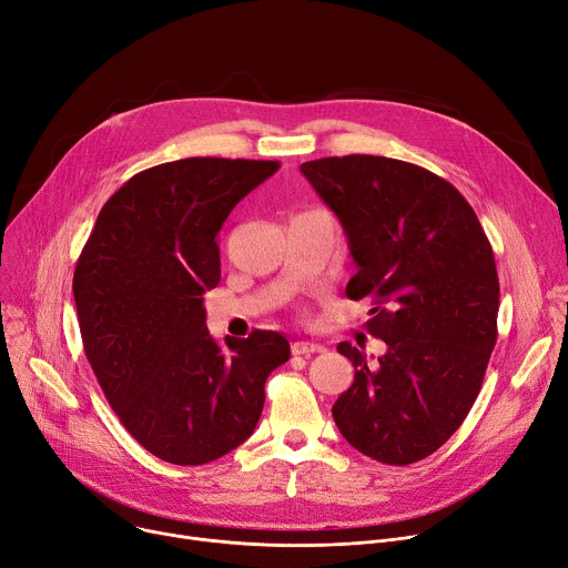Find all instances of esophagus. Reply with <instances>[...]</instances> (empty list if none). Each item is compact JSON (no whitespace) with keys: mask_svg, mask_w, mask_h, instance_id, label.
I'll return each mask as SVG.
<instances>
[{"mask_svg":"<svg viewBox=\"0 0 568 568\" xmlns=\"http://www.w3.org/2000/svg\"><path fill=\"white\" fill-rule=\"evenodd\" d=\"M291 351H293V355H305V357H310V355H314V353H323L325 346L314 344V342H295V344L291 346Z\"/></svg>","mask_w":568,"mask_h":568,"instance_id":"esophagus-1","label":"esophagus"}]
</instances>
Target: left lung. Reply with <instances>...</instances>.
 <instances>
[{
	"instance_id": "obj_1",
	"label": "left lung",
	"mask_w": 568,
	"mask_h": 568,
	"mask_svg": "<svg viewBox=\"0 0 568 568\" xmlns=\"http://www.w3.org/2000/svg\"><path fill=\"white\" fill-rule=\"evenodd\" d=\"M344 226L357 273L351 300H374L366 329L387 344L372 362L342 342L353 385L332 406L364 456L408 465L440 449L468 417L497 339L499 282L465 196L424 166L344 155L300 164Z\"/></svg>"
}]
</instances>
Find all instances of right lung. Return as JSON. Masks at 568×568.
<instances>
[{"label": "right lung", "instance_id": "add662e5", "mask_svg": "<svg viewBox=\"0 0 568 568\" xmlns=\"http://www.w3.org/2000/svg\"><path fill=\"white\" fill-rule=\"evenodd\" d=\"M275 160L185 158L132 176L98 213L73 295L84 353L112 410L144 449L204 465L243 445L263 385L291 357L273 329L224 339L206 327L217 233Z\"/></svg>", "mask_w": 568, "mask_h": 568}]
</instances>
